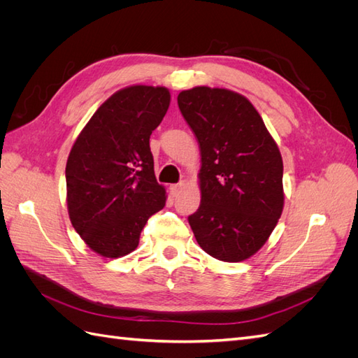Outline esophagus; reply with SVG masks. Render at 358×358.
<instances>
[{"instance_id":"obj_1","label":"esophagus","mask_w":358,"mask_h":358,"mask_svg":"<svg viewBox=\"0 0 358 358\" xmlns=\"http://www.w3.org/2000/svg\"><path fill=\"white\" fill-rule=\"evenodd\" d=\"M185 187H187L185 182H179V183H176V185L171 187V194H173V196H175V197H178L179 194L182 192V189H185Z\"/></svg>"}]
</instances>
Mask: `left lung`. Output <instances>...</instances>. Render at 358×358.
Wrapping results in <instances>:
<instances>
[{"label":"left lung","instance_id":"left-lung-1","mask_svg":"<svg viewBox=\"0 0 358 358\" xmlns=\"http://www.w3.org/2000/svg\"><path fill=\"white\" fill-rule=\"evenodd\" d=\"M200 146L201 201L188 216L204 252L229 263L262 248L284 209L282 157L243 95L197 86L178 95Z\"/></svg>","mask_w":358,"mask_h":358}]
</instances>
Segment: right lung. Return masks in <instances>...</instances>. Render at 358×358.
Listing matches in <instances>:
<instances>
[{"mask_svg": "<svg viewBox=\"0 0 358 358\" xmlns=\"http://www.w3.org/2000/svg\"><path fill=\"white\" fill-rule=\"evenodd\" d=\"M169 104L164 86H128L107 99L76 138L66 167L69 215L96 254L133 252L148 220L166 206L149 138Z\"/></svg>", "mask_w": 358, "mask_h": 358, "instance_id": "obj_1", "label": "right lung"}]
</instances>
